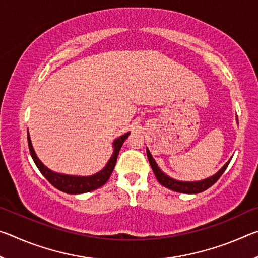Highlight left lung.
<instances>
[{"label":"left lung","instance_id":"1","mask_svg":"<svg viewBox=\"0 0 258 258\" xmlns=\"http://www.w3.org/2000/svg\"><path fill=\"white\" fill-rule=\"evenodd\" d=\"M147 156H148V159H149V163H150L152 171H154V174L156 175L157 180H158L160 184L166 186V187H168V189H171L173 191L180 192V194H199V192L207 190L208 187H211L214 183H215L218 178L221 177V175L224 173V171L226 169V167H228V165L231 161V159H230L228 163H226L223 167H222L220 171L215 174V175L205 178V180H202V181L185 182V181H177V180H175V178H172L168 175H166V174L158 167V165H157L155 159L152 158V156L148 148H147Z\"/></svg>","mask_w":258,"mask_h":258}]
</instances>
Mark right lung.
Returning <instances> with one entry per match:
<instances>
[{
	"mask_svg": "<svg viewBox=\"0 0 258 258\" xmlns=\"http://www.w3.org/2000/svg\"><path fill=\"white\" fill-rule=\"evenodd\" d=\"M130 132L126 133L124 135H121L118 139H116L113 141V152L112 156L110 157V159L107 163V165L104 166V168L101 169L99 173L94 174V175L91 176H75V175H66V174H60V173H55L52 172L51 169H49L44 166V164L38 159V157L36 156L34 151V148L32 146V141H30L29 138V133L27 132V139H28V147H29V152L30 156L34 160L35 165L37 166V168L40 169V172L43 174L47 181H49L52 185L56 189L66 192V194H71V195H78V194H85V192H90L93 191L98 187L102 186L104 183H107V181L110 177L111 173L115 168L116 161H117V157H118L119 150L121 146L126 139L128 138Z\"/></svg>",
	"mask_w": 258,
	"mask_h": 258,
	"instance_id": "1",
	"label": "right lung"
}]
</instances>
